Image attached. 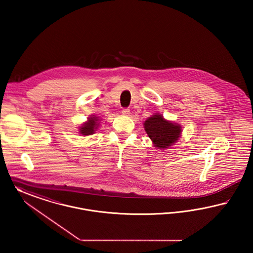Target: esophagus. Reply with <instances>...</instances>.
Returning <instances> with one entry per match:
<instances>
[{"mask_svg":"<svg viewBox=\"0 0 253 253\" xmlns=\"http://www.w3.org/2000/svg\"><path fill=\"white\" fill-rule=\"evenodd\" d=\"M122 113H123V115H125V116H129L130 110H129L128 108H124V109L122 110Z\"/></svg>","mask_w":253,"mask_h":253,"instance_id":"esophagus-1","label":"esophagus"}]
</instances>
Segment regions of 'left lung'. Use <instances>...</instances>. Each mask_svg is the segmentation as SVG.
<instances>
[{"label":"left lung","mask_w":253,"mask_h":253,"mask_svg":"<svg viewBox=\"0 0 253 253\" xmlns=\"http://www.w3.org/2000/svg\"><path fill=\"white\" fill-rule=\"evenodd\" d=\"M144 128L154 147L167 149L175 145L182 136L181 125L167 120L160 113H155L144 122Z\"/></svg>","instance_id":"obj_1"}]
</instances>
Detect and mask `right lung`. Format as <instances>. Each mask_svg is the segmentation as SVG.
<instances>
[{
    "label": "right lung",
    "mask_w": 253,
    "mask_h": 253,
    "mask_svg": "<svg viewBox=\"0 0 253 253\" xmlns=\"http://www.w3.org/2000/svg\"><path fill=\"white\" fill-rule=\"evenodd\" d=\"M100 118L96 115H91L87 120L79 126V133L84 136H89L95 133L100 126Z\"/></svg>",
    "instance_id": "add662e5"
}]
</instances>
